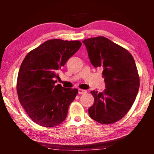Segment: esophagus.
Listing matches in <instances>:
<instances>
[{"label":"esophagus","instance_id":"34e87169","mask_svg":"<svg viewBox=\"0 0 154 154\" xmlns=\"http://www.w3.org/2000/svg\"><path fill=\"white\" fill-rule=\"evenodd\" d=\"M86 92H87V91L85 90H82V89L78 90V93H79V94H85Z\"/></svg>","mask_w":154,"mask_h":154}]
</instances>
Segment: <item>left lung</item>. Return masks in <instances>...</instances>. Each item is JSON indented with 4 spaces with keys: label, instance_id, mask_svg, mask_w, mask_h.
<instances>
[{
    "label": "left lung",
    "instance_id": "obj_1",
    "mask_svg": "<svg viewBox=\"0 0 154 154\" xmlns=\"http://www.w3.org/2000/svg\"><path fill=\"white\" fill-rule=\"evenodd\" d=\"M95 68L103 69L105 89L91 91L94 103L88 109L90 117L103 124H110L126 116L133 105L140 82L133 57L126 49L104 36L83 41Z\"/></svg>",
    "mask_w": 154,
    "mask_h": 154
}]
</instances>
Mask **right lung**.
<instances>
[{
  "instance_id": "right-lung-1",
  "label": "right lung",
  "mask_w": 154,
  "mask_h": 154,
  "mask_svg": "<svg viewBox=\"0 0 154 154\" xmlns=\"http://www.w3.org/2000/svg\"><path fill=\"white\" fill-rule=\"evenodd\" d=\"M79 41L51 39L28 53L20 68L17 92L21 105L38 125L54 127L66 118L77 89L55 85L58 71L79 50Z\"/></svg>"
}]
</instances>
